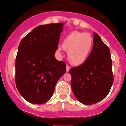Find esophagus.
<instances>
[{
  "mask_svg": "<svg viewBox=\"0 0 126 126\" xmlns=\"http://www.w3.org/2000/svg\"><path fill=\"white\" fill-rule=\"evenodd\" d=\"M70 68H71V67L69 66H66V72H69V71Z\"/></svg>",
  "mask_w": 126,
  "mask_h": 126,
  "instance_id": "esophagus-1",
  "label": "esophagus"
}]
</instances>
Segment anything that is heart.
I'll return each instance as SVG.
<instances>
[{
	"mask_svg": "<svg viewBox=\"0 0 126 126\" xmlns=\"http://www.w3.org/2000/svg\"><path fill=\"white\" fill-rule=\"evenodd\" d=\"M93 40L90 34L72 32L63 40L62 47L67 51V58L74 66H80L87 60L92 47ZM62 47L58 51L62 50Z\"/></svg>",
	"mask_w": 126,
	"mask_h": 126,
	"instance_id": "obj_1",
	"label": "heart"
}]
</instances>
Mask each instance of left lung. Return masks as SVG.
<instances>
[{"label": "left lung", "mask_w": 126, "mask_h": 126, "mask_svg": "<svg viewBox=\"0 0 126 126\" xmlns=\"http://www.w3.org/2000/svg\"><path fill=\"white\" fill-rule=\"evenodd\" d=\"M94 45L83 64L71 68V87L79 101L86 105L101 101L113 84L112 59L109 47L94 32Z\"/></svg>", "instance_id": "1"}]
</instances>
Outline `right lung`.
<instances>
[{
  "mask_svg": "<svg viewBox=\"0 0 126 126\" xmlns=\"http://www.w3.org/2000/svg\"><path fill=\"white\" fill-rule=\"evenodd\" d=\"M64 23L43 25L21 40L16 59L15 81L18 92L29 103L41 104L49 100L66 65L54 54Z\"/></svg>",
  "mask_w": 126,
  "mask_h": 126,
  "instance_id": "add662e5",
  "label": "right lung"
}]
</instances>
